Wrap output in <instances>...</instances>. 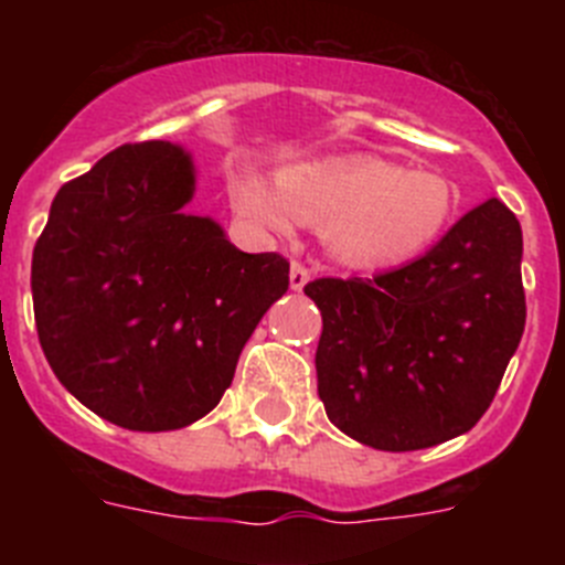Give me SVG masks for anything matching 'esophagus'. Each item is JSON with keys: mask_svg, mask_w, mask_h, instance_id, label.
Wrapping results in <instances>:
<instances>
[{"mask_svg": "<svg viewBox=\"0 0 565 565\" xmlns=\"http://www.w3.org/2000/svg\"><path fill=\"white\" fill-rule=\"evenodd\" d=\"M308 279H311V271H308V268L302 266L299 259H294V263H291V288H294V291H302Z\"/></svg>", "mask_w": 565, "mask_h": 565, "instance_id": "esophagus-1", "label": "esophagus"}]
</instances>
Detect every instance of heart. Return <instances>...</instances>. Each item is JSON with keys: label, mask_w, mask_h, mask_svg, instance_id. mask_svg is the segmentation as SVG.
Wrapping results in <instances>:
<instances>
[{"label": "heart", "mask_w": 565, "mask_h": 565, "mask_svg": "<svg viewBox=\"0 0 565 565\" xmlns=\"http://www.w3.org/2000/svg\"><path fill=\"white\" fill-rule=\"evenodd\" d=\"M239 217L288 234L297 221L322 226L339 263L393 268L430 252L456 217V186L444 174L404 169L384 158H331L279 169L277 189L254 169L228 178Z\"/></svg>", "instance_id": "b5f03b06"}]
</instances>
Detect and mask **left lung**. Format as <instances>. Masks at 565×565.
<instances>
[{
	"mask_svg": "<svg viewBox=\"0 0 565 565\" xmlns=\"http://www.w3.org/2000/svg\"><path fill=\"white\" fill-rule=\"evenodd\" d=\"M521 223L498 198L396 271L322 277L317 391L344 436L373 450L436 447L487 413L526 326Z\"/></svg>",
	"mask_w": 565,
	"mask_h": 565,
	"instance_id": "8db88e82",
	"label": "left lung"
}]
</instances>
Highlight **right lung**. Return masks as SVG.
<instances>
[{
	"instance_id": "obj_1",
	"label": "right lung",
	"mask_w": 565,
	"mask_h": 565,
	"mask_svg": "<svg viewBox=\"0 0 565 565\" xmlns=\"http://www.w3.org/2000/svg\"><path fill=\"white\" fill-rule=\"evenodd\" d=\"M192 194L189 152L127 143L58 189L33 248L44 356L124 430H181L214 411L243 344L288 291V259L239 252L183 209Z\"/></svg>"
}]
</instances>
